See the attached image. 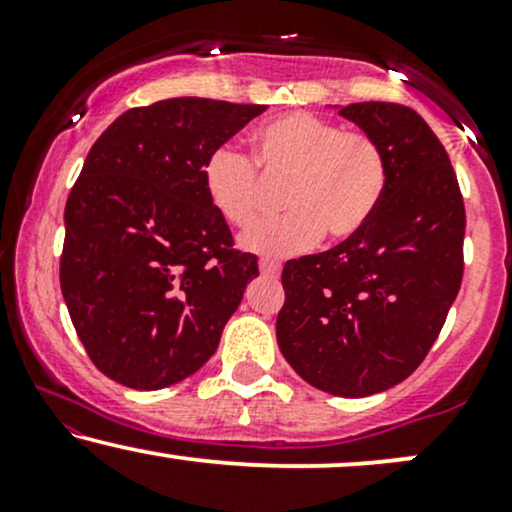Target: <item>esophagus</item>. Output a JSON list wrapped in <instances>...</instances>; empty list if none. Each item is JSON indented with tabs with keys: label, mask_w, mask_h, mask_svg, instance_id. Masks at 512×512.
Returning <instances> with one entry per match:
<instances>
[{
	"label": "esophagus",
	"mask_w": 512,
	"mask_h": 512,
	"mask_svg": "<svg viewBox=\"0 0 512 512\" xmlns=\"http://www.w3.org/2000/svg\"><path fill=\"white\" fill-rule=\"evenodd\" d=\"M260 272L267 274V276H276L281 272V264L276 260H269V257H262L260 260Z\"/></svg>",
	"instance_id": "1"
}]
</instances>
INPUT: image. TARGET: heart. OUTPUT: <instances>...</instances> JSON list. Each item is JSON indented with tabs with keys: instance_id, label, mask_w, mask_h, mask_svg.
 Segmentation results:
<instances>
[{
	"instance_id": "heart-1",
	"label": "heart",
	"mask_w": 512,
	"mask_h": 512,
	"mask_svg": "<svg viewBox=\"0 0 512 512\" xmlns=\"http://www.w3.org/2000/svg\"><path fill=\"white\" fill-rule=\"evenodd\" d=\"M255 161L221 144L204 158L202 182L223 221L248 228L260 214L267 185H284L274 219L243 236V248L286 257L313 248L322 233L354 238L373 219L387 187L383 146L363 129H344L313 113H289L267 122L252 137Z\"/></svg>"
}]
</instances>
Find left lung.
<instances>
[{
	"label": "left lung",
	"instance_id": "8db88e82",
	"mask_svg": "<svg viewBox=\"0 0 512 512\" xmlns=\"http://www.w3.org/2000/svg\"><path fill=\"white\" fill-rule=\"evenodd\" d=\"M339 115L373 134L387 187L361 233L289 260L276 342L317 390L368 397L421 366L464 272V202L450 156L416 110L351 103Z\"/></svg>",
	"mask_w": 512,
	"mask_h": 512
}]
</instances>
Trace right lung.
Listing matches in <instances>:
<instances>
[{
    "label": "right lung",
    "mask_w": 512,
    "mask_h": 512,
    "mask_svg": "<svg viewBox=\"0 0 512 512\" xmlns=\"http://www.w3.org/2000/svg\"><path fill=\"white\" fill-rule=\"evenodd\" d=\"M267 105L168 98L122 113L88 151L64 207L60 286L101 373L161 390L214 356L260 274L233 248L202 166Z\"/></svg>",
    "instance_id": "right-lung-1"
}]
</instances>
